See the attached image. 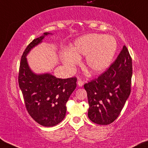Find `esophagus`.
Returning a JSON list of instances; mask_svg holds the SVG:
<instances>
[{
  "instance_id": "esophagus-1",
  "label": "esophagus",
  "mask_w": 148,
  "mask_h": 148,
  "mask_svg": "<svg viewBox=\"0 0 148 148\" xmlns=\"http://www.w3.org/2000/svg\"><path fill=\"white\" fill-rule=\"evenodd\" d=\"M83 84H84L83 82L81 80H80V79H79L78 81V85L80 87H81V86H82Z\"/></svg>"
}]
</instances>
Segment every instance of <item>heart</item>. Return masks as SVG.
I'll list each match as a JSON object with an SVG mask.
<instances>
[{"mask_svg":"<svg viewBox=\"0 0 148 148\" xmlns=\"http://www.w3.org/2000/svg\"><path fill=\"white\" fill-rule=\"evenodd\" d=\"M118 44L116 38L102 34H89L74 42L71 51L62 52L64 63L74 68L79 58L86 56V67L92 74L101 73L107 69L115 56Z\"/></svg>","mask_w":148,"mask_h":148,"instance_id":"obj_1","label":"heart"}]
</instances>
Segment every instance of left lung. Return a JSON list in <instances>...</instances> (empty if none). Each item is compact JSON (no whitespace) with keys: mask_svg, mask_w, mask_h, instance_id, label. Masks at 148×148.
<instances>
[{"mask_svg":"<svg viewBox=\"0 0 148 148\" xmlns=\"http://www.w3.org/2000/svg\"><path fill=\"white\" fill-rule=\"evenodd\" d=\"M132 76V60L124 45L109 68L84 85L92 122L108 125L116 120L130 94Z\"/></svg>","mask_w":148,"mask_h":148,"instance_id":"left-lung-1","label":"left lung"}]
</instances>
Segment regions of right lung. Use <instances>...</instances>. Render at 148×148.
<instances>
[{"mask_svg":"<svg viewBox=\"0 0 148 148\" xmlns=\"http://www.w3.org/2000/svg\"><path fill=\"white\" fill-rule=\"evenodd\" d=\"M48 34L44 33L43 36L33 40L26 48L20 63L18 84L30 116L39 124L52 127L64 118L66 104L76 87L77 78H56L50 74L36 75L30 70L26 55Z\"/></svg>","mask_w":148,"mask_h":148,"instance_id":"obj_1","label":"right lung"}]
</instances>
